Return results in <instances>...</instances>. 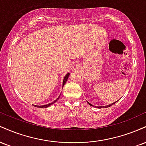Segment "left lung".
I'll return each instance as SVG.
<instances>
[{
    "mask_svg": "<svg viewBox=\"0 0 146 146\" xmlns=\"http://www.w3.org/2000/svg\"><path fill=\"white\" fill-rule=\"evenodd\" d=\"M117 102H114V103H113V104H110L108 105V106H97V107H96V106H95V107H96V108H108V107H110V106H112V105H113L114 104H115V103H116ZM88 104H89L90 106H93L91 104H90L89 102H88Z\"/></svg>",
    "mask_w": 146,
    "mask_h": 146,
    "instance_id": "1",
    "label": "left lung"
}]
</instances>
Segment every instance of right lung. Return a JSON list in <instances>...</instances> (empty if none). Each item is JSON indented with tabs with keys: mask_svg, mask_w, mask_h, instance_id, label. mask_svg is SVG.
<instances>
[{
	"mask_svg": "<svg viewBox=\"0 0 146 146\" xmlns=\"http://www.w3.org/2000/svg\"><path fill=\"white\" fill-rule=\"evenodd\" d=\"M69 75H70V73H68L67 74H66V75H65V76H64V80H63L62 87L64 86V85L65 84H66V81H67V80H68V76H69ZM60 96L58 97V98H57L56 100H55V101H53V102H51V103H50V104H46V105H43V106H36V105H33V106H36V107H39V108H47V107L50 106L53 104L56 103V102L58 101V99L60 98Z\"/></svg>",
	"mask_w": 146,
	"mask_h": 146,
	"instance_id": "add662e5",
	"label": "right lung"
}]
</instances>
